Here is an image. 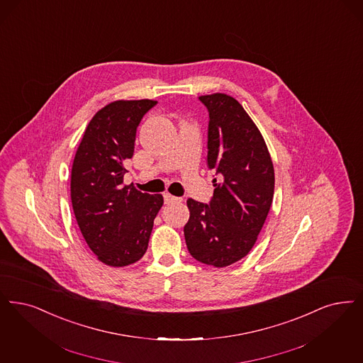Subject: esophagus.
<instances>
[{
    "label": "esophagus",
    "instance_id": "1",
    "mask_svg": "<svg viewBox=\"0 0 363 363\" xmlns=\"http://www.w3.org/2000/svg\"><path fill=\"white\" fill-rule=\"evenodd\" d=\"M163 199H164V203H179V201H181L179 197L172 196L170 193H164V194H163Z\"/></svg>",
    "mask_w": 363,
    "mask_h": 363
}]
</instances>
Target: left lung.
<instances>
[{"instance_id":"left-lung-1","label":"left lung","mask_w":363,"mask_h":363,"mask_svg":"<svg viewBox=\"0 0 363 363\" xmlns=\"http://www.w3.org/2000/svg\"><path fill=\"white\" fill-rule=\"evenodd\" d=\"M199 100L208 109V167L216 172L209 203L189 199L184 227L190 255L225 267L255 245L274 196V167L261 132L231 96L215 93Z\"/></svg>"}]
</instances>
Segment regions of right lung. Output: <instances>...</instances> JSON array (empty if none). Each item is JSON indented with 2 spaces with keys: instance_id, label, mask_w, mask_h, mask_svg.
Instances as JSON below:
<instances>
[{
  "instance_id": "obj_1",
  "label": "right lung",
  "mask_w": 363,
  "mask_h": 363,
  "mask_svg": "<svg viewBox=\"0 0 363 363\" xmlns=\"http://www.w3.org/2000/svg\"><path fill=\"white\" fill-rule=\"evenodd\" d=\"M152 100L111 102L90 120L72 169V203L78 227L97 258L113 267L139 261L162 205V194L123 185L136 130Z\"/></svg>"
}]
</instances>
